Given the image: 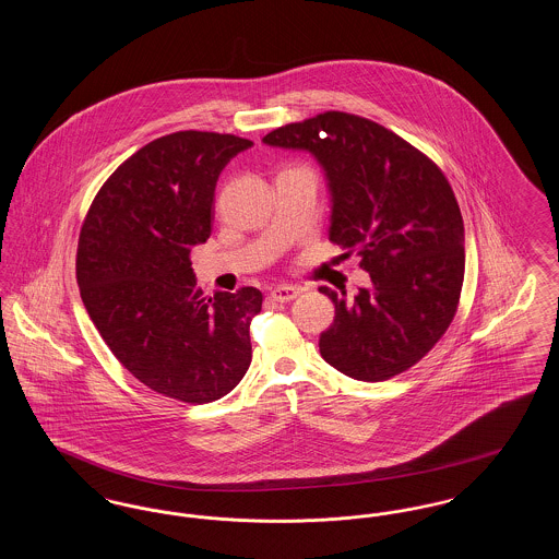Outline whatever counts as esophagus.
<instances>
[{
    "label": "esophagus",
    "mask_w": 559,
    "mask_h": 559,
    "mask_svg": "<svg viewBox=\"0 0 559 559\" xmlns=\"http://www.w3.org/2000/svg\"><path fill=\"white\" fill-rule=\"evenodd\" d=\"M270 295H272V299H274V301L285 304V301H292V299H295V297L299 295V289H297V287H292V285H281V287H274Z\"/></svg>",
    "instance_id": "34e87169"
}]
</instances>
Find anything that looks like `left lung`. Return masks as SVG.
<instances>
[{"mask_svg": "<svg viewBox=\"0 0 559 559\" xmlns=\"http://www.w3.org/2000/svg\"><path fill=\"white\" fill-rule=\"evenodd\" d=\"M264 142L320 160L333 194L329 240L371 274L352 299L320 287L335 304L320 356L358 381L408 371L447 333L461 299L463 217L447 176L399 133L344 110L287 123Z\"/></svg>", "mask_w": 559, "mask_h": 559, "instance_id": "8db88e82", "label": "left lung"}]
</instances>
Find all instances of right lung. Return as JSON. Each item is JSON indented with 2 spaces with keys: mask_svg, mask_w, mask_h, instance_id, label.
<instances>
[{
  "mask_svg": "<svg viewBox=\"0 0 559 559\" xmlns=\"http://www.w3.org/2000/svg\"><path fill=\"white\" fill-rule=\"evenodd\" d=\"M251 144L235 133L160 135L108 176L81 224L83 306L115 358L160 396L219 400L251 365L264 295L205 297L190 267V247L212 235L217 176Z\"/></svg>",
  "mask_w": 559,
  "mask_h": 559,
  "instance_id": "right-lung-1",
  "label": "right lung"
}]
</instances>
